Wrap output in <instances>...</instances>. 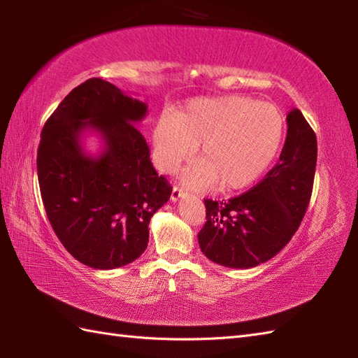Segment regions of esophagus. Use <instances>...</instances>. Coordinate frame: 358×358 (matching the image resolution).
<instances>
[{"label":"esophagus","mask_w":358,"mask_h":358,"mask_svg":"<svg viewBox=\"0 0 358 358\" xmlns=\"http://www.w3.org/2000/svg\"><path fill=\"white\" fill-rule=\"evenodd\" d=\"M185 194H186V192L183 191V189L178 187V186H173L172 194H171V200H172V201H178Z\"/></svg>","instance_id":"34e87169"}]
</instances>
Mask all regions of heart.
<instances>
[{"label":"heart","instance_id":"1","mask_svg":"<svg viewBox=\"0 0 358 358\" xmlns=\"http://www.w3.org/2000/svg\"><path fill=\"white\" fill-rule=\"evenodd\" d=\"M285 134L277 106L227 95L196 98L177 112H164L150 131L154 164L173 172L199 146L200 159L183 173L191 187L243 189L273 162Z\"/></svg>","mask_w":358,"mask_h":358}]
</instances>
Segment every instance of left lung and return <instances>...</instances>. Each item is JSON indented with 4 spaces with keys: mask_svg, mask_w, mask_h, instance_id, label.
I'll return each instance as SVG.
<instances>
[{
    "mask_svg": "<svg viewBox=\"0 0 358 358\" xmlns=\"http://www.w3.org/2000/svg\"><path fill=\"white\" fill-rule=\"evenodd\" d=\"M287 135L278 163L250 191L229 201L204 200L201 252L232 269L271 260L299 229L313 194L317 136L299 109L287 113Z\"/></svg>",
    "mask_w": 358,
    "mask_h": 358,
    "instance_id": "8db88e82",
    "label": "left lung"
}]
</instances>
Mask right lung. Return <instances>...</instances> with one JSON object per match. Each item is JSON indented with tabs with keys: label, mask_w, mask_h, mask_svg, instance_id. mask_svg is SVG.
<instances>
[{
	"label": "right lung",
	"mask_w": 358,
	"mask_h": 358,
	"mask_svg": "<svg viewBox=\"0 0 358 358\" xmlns=\"http://www.w3.org/2000/svg\"><path fill=\"white\" fill-rule=\"evenodd\" d=\"M146 113V103L90 78L43 127L36 172L45 214L67 252L89 268L135 262L148 248L152 215L171 199L135 126ZM87 131L101 136L98 155L84 148Z\"/></svg>",
	"instance_id": "right-lung-1"
}]
</instances>
